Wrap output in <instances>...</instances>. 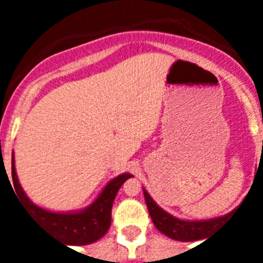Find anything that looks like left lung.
<instances>
[{
	"label": "left lung",
	"instance_id": "left-lung-1",
	"mask_svg": "<svg viewBox=\"0 0 263 263\" xmlns=\"http://www.w3.org/2000/svg\"><path fill=\"white\" fill-rule=\"evenodd\" d=\"M143 195H145V200L147 204V210L154 225L157 227L158 231H160L167 237L173 238L176 241H197L205 238V236L213 233L222 222L227 220L229 216L228 215L222 216V217L212 218V220H203V221H185V220H180L166 211H163L160 206L157 205L152 196L143 190Z\"/></svg>",
	"mask_w": 263,
	"mask_h": 263
}]
</instances>
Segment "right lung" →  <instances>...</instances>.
<instances>
[{"instance_id":"obj_1","label":"right lung","mask_w":263,"mask_h":263,"mask_svg":"<svg viewBox=\"0 0 263 263\" xmlns=\"http://www.w3.org/2000/svg\"><path fill=\"white\" fill-rule=\"evenodd\" d=\"M8 175V174H6ZM130 174H122L106 184L93 203L80 212L55 213L46 211L30 201L18 183L14 154L11 155V178L18 197L30 215L50 231L53 237L66 245H87L100 240L108 232L111 220V205L120 187L130 178Z\"/></svg>"}]
</instances>
